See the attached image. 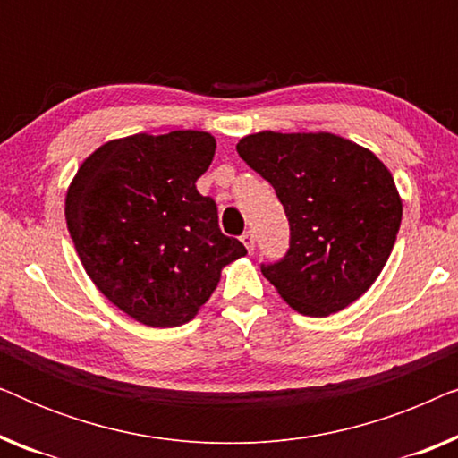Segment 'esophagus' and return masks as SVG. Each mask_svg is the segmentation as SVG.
Here are the masks:
<instances>
[{
  "label": "esophagus",
  "instance_id": "34e87169",
  "mask_svg": "<svg viewBox=\"0 0 458 458\" xmlns=\"http://www.w3.org/2000/svg\"><path fill=\"white\" fill-rule=\"evenodd\" d=\"M240 240H242L243 246L248 248V252H252V250H254V233H252V231H243Z\"/></svg>",
  "mask_w": 458,
  "mask_h": 458
}]
</instances>
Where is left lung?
I'll list each match as a JSON object with an SVG mask.
<instances>
[{"mask_svg":"<svg viewBox=\"0 0 458 458\" xmlns=\"http://www.w3.org/2000/svg\"><path fill=\"white\" fill-rule=\"evenodd\" d=\"M237 154L273 185L290 250L260 271L293 310L327 317L360 298L396 242L403 202L377 156L331 133L243 137Z\"/></svg>","mask_w":458,"mask_h":458,"instance_id":"left-lung-1","label":"left lung"}]
</instances>
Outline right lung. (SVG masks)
I'll list each match as a JSON object with an SVG mask.
<instances>
[{
    "label": "right lung",
    "instance_id": "add662e5",
    "mask_svg": "<svg viewBox=\"0 0 458 458\" xmlns=\"http://www.w3.org/2000/svg\"><path fill=\"white\" fill-rule=\"evenodd\" d=\"M215 149L204 131L131 135L98 148L68 187L66 225L87 275L148 327L191 321L221 268L246 256L196 190Z\"/></svg>",
    "mask_w": 458,
    "mask_h": 458
}]
</instances>
